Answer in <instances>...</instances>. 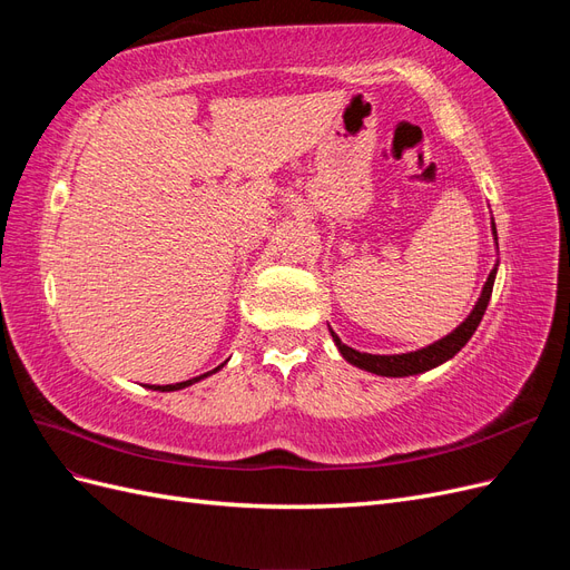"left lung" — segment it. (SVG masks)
<instances>
[{
  "mask_svg": "<svg viewBox=\"0 0 570 570\" xmlns=\"http://www.w3.org/2000/svg\"><path fill=\"white\" fill-rule=\"evenodd\" d=\"M492 230H494V223H492ZM494 239H497V230H494ZM494 275H497V264L494 268L490 271V278L485 283V287H482L480 292V299L478 304L473 306L471 316L465 318L454 333H450L446 337L438 340L435 344H428V347L419 350V352H409V354H364V352H356L352 347H347L333 331V340L337 344L340 354L350 361V364H354L356 368H364L368 373H375V375H387V377H404V375H416V373H423V371H430L435 368L440 364H444V361H450L456 352H461V347L465 342L471 340V335L475 333V327L480 325L482 316H485V308H488V302H490V295H492V287H494Z\"/></svg>",
  "mask_w": 570,
  "mask_h": 570,
  "instance_id": "obj_1",
  "label": "left lung"
}]
</instances>
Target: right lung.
<instances>
[{"label": "right lung", "mask_w": 570, "mask_h": 570, "mask_svg": "<svg viewBox=\"0 0 570 570\" xmlns=\"http://www.w3.org/2000/svg\"><path fill=\"white\" fill-rule=\"evenodd\" d=\"M220 368V366H218ZM218 368H214V371H209V373H204V375H197V377H193V381H185V383H176V385H149L151 390H159V392H170V390H183V387H187V385H193V383H197V381H202V377H206V375H212V373H216Z\"/></svg>", "instance_id": "right-lung-1"}]
</instances>
